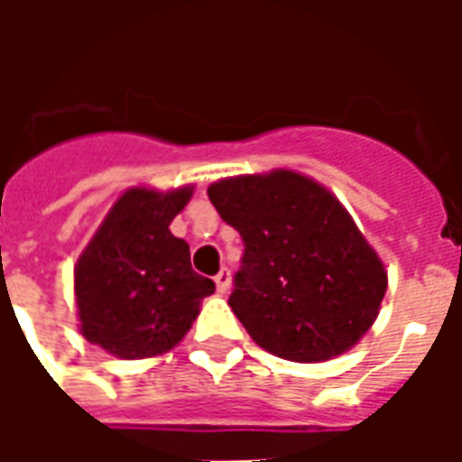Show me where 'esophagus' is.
<instances>
[{"label":"esophagus","mask_w":462,"mask_h":462,"mask_svg":"<svg viewBox=\"0 0 462 462\" xmlns=\"http://www.w3.org/2000/svg\"><path fill=\"white\" fill-rule=\"evenodd\" d=\"M230 282H232L230 270H225V267L215 274V284H217V291H220V294H225V291L230 290Z\"/></svg>","instance_id":"obj_1"}]
</instances>
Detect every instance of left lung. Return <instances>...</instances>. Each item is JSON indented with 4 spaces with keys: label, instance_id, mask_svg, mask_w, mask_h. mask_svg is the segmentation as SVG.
Returning <instances> with one entry per match:
<instances>
[{
    "label": "left lung",
    "instance_id": "8db88e82",
    "mask_svg": "<svg viewBox=\"0 0 462 462\" xmlns=\"http://www.w3.org/2000/svg\"><path fill=\"white\" fill-rule=\"evenodd\" d=\"M208 198L245 242L230 307L254 344L287 361H327L376 321L388 277L346 208L294 171L212 182Z\"/></svg>",
    "mask_w": 462,
    "mask_h": 462
}]
</instances>
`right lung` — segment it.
Segmentation results:
<instances>
[{
    "mask_svg": "<svg viewBox=\"0 0 462 462\" xmlns=\"http://www.w3.org/2000/svg\"><path fill=\"white\" fill-rule=\"evenodd\" d=\"M190 198L192 185L131 188L114 202L74 267L86 341L118 358H151L180 344L215 291V282L192 272L188 242L171 232Z\"/></svg>",
    "mask_w": 462,
    "mask_h": 462,
    "instance_id": "right-lung-1",
    "label": "right lung"
}]
</instances>
